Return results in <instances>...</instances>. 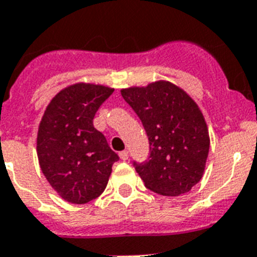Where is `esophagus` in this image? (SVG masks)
I'll return each mask as SVG.
<instances>
[{"label": "esophagus", "mask_w": 257, "mask_h": 257, "mask_svg": "<svg viewBox=\"0 0 257 257\" xmlns=\"http://www.w3.org/2000/svg\"><path fill=\"white\" fill-rule=\"evenodd\" d=\"M118 156H120V158H121L122 161H126V160L129 158L128 150H122V152H120V153H118Z\"/></svg>", "instance_id": "1"}]
</instances>
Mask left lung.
I'll use <instances>...</instances> for the list:
<instances>
[{"instance_id": "1", "label": "left lung", "mask_w": 257, "mask_h": 257, "mask_svg": "<svg viewBox=\"0 0 257 257\" xmlns=\"http://www.w3.org/2000/svg\"><path fill=\"white\" fill-rule=\"evenodd\" d=\"M121 95L149 139V158L135 162L145 187L168 197L190 191L203 177L210 149L207 124L198 104L168 80L122 88Z\"/></svg>"}]
</instances>
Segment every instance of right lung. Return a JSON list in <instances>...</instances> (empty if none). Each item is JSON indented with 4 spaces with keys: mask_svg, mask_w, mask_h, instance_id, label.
Masks as SVG:
<instances>
[{
    "mask_svg": "<svg viewBox=\"0 0 257 257\" xmlns=\"http://www.w3.org/2000/svg\"><path fill=\"white\" fill-rule=\"evenodd\" d=\"M110 87L76 83L56 93L39 122L37 154L46 179L64 201L88 203L107 187L118 156L93 126Z\"/></svg>",
    "mask_w": 257,
    "mask_h": 257,
    "instance_id": "1",
    "label": "right lung"
}]
</instances>
